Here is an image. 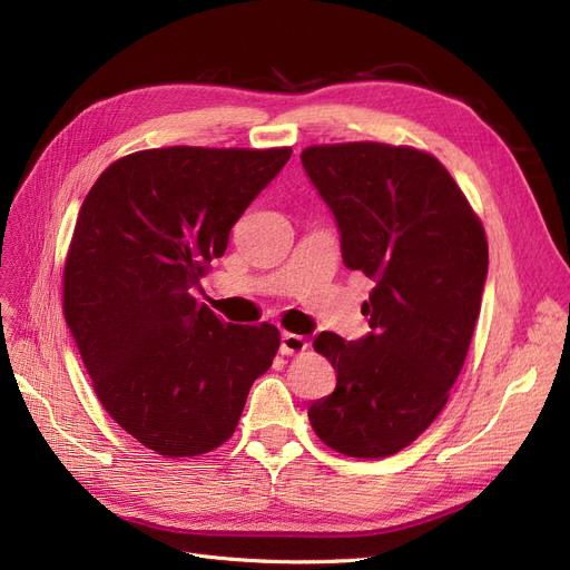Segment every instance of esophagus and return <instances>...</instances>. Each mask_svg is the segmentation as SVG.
<instances>
[{"label": "esophagus", "instance_id": "obj_1", "mask_svg": "<svg viewBox=\"0 0 570 570\" xmlns=\"http://www.w3.org/2000/svg\"><path fill=\"white\" fill-rule=\"evenodd\" d=\"M306 347H308V342L302 335H295V333L281 335V354H299Z\"/></svg>", "mask_w": 570, "mask_h": 570}]
</instances>
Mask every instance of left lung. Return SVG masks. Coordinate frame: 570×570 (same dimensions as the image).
<instances>
[{"mask_svg":"<svg viewBox=\"0 0 570 570\" xmlns=\"http://www.w3.org/2000/svg\"><path fill=\"white\" fill-rule=\"evenodd\" d=\"M302 166L340 228L342 262L375 283L361 312L371 333H321L314 350L337 371L308 406L335 452L383 459L438 419L461 373L488 281V239L435 157L381 142L321 145Z\"/></svg>","mask_w":570,"mask_h":570,"instance_id":"left-lung-1","label":"left lung"}]
</instances>
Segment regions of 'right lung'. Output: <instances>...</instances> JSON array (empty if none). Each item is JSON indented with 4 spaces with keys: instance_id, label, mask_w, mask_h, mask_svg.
I'll use <instances>...</instances> for the list:
<instances>
[{
    "instance_id": "obj_1",
    "label": "right lung",
    "mask_w": 570,
    "mask_h": 570,
    "mask_svg": "<svg viewBox=\"0 0 570 570\" xmlns=\"http://www.w3.org/2000/svg\"><path fill=\"white\" fill-rule=\"evenodd\" d=\"M292 149L166 147L118 159L85 197L63 314L99 402L164 456L216 450L278 352L275 325H233L189 295Z\"/></svg>"
}]
</instances>
